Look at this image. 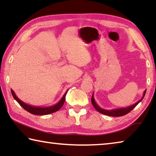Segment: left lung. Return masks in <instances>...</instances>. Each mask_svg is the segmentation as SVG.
Masks as SVG:
<instances>
[{
  "label": "left lung",
  "mask_w": 156,
  "mask_h": 156,
  "mask_svg": "<svg viewBox=\"0 0 156 156\" xmlns=\"http://www.w3.org/2000/svg\"><path fill=\"white\" fill-rule=\"evenodd\" d=\"M146 91H147V89L144 91L143 95H142V97L140 100H138V101L136 102L135 104L132 105H131V106H129L127 107L120 108V109H111V110H107V109H102L101 107H99L98 105L96 102L95 101L94 97V93H93V95H92V97H91V103H92V105H93V106L95 109H96L98 112H100V113H102V114L109 115V116H113V117L122 116V115L127 114L128 113L130 112L132 109H133L134 108H135L137 105H138L139 102H140L142 101V99L144 98V97L145 96V94H146Z\"/></svg>",
  "instance_id": "left-lung-1"
}]
</instances>
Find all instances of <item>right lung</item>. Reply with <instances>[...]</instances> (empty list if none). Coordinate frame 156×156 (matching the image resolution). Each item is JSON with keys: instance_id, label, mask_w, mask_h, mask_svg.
<instances>
[{"instance_id": "obj_1", "label": "right lung", "mask_w": 156, "mask_h": 156, "mask_svg": "<svg viewBox=\"0 0 156 156\" xmlns=\"http://www.w3.org/2000/svg\"><path fill=\"white\" fill-rule=\"evenodd\" d=\"M67 91L68 90L65 92L64 96H62V98L60 99V100L58 102V103L52 105V106L41 107H35V106H32V105L26 104L25 102H23L22 100L18 98L16 96V95L15 94L14 91H13L12 89H11L12 96L14 97V98L18 102V104H19L20 106L23 108V109H25L26 111H27L28 112L31 113V114L37 115H43L50 114V113H54L57 112V111H58L60 108L62 107V105H64V102L65 100V96H66V94L67 93Z\"/></svg>"}]
</instances>
